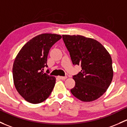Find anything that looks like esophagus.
I'll return each mask as SVG.
<instances>
[{"instance_id": "esophagus-1", "label": "esophagus", "mask_w": 127, "mask_h": 127, "mask_svg": "<svg viewBox=\"0 0 127 127\" xmlns=\"http://www.w3.org/2000/svg\"><path fill=\"white\" fill-rule=\"evenodd\" d=\"M58 77L60 78V79L62 80H66V78H67V77H62V76H58Z\"/></svg>"}]
</instances>
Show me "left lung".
Instances as JSON below:
<instances>
[{
	"label": "left lung",
	"mask_w": 127,
	"mask_h": 127,
	"mask_svg": "<svg viewBox=\"0 0 127 127\" xmlns=\"http://www.w3.org/2000/svg\"><path fill=\"white\" fill-rule=\"evenodd\" d=\"M62 36L73 64L81 67V72L73 77L75 85L70 92L83 102L95 100L106 91L113 80L110 54L93 38L69 34Z\"/></svg>",
	"instance_id": "left-lung-1"
}]
</instances>
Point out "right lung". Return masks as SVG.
<instances>
[{"instance_id": "add662e5", "label": "right lung", "mask_w": 127, "mask_h": 127, "mask_svg": "<svg viewBox=\"0 0 127 127\" xmlns=\"http://www.w3.org/2000/svg\"><path fill=\"white\" fill-rule=\"evenodd\" d=\"M61 36L44 33L34 37L22 47L13 66V77L17 91L26 101L41 103L51 94L56 82L53 76L44 73L50 48Z\"/></svg>"}]
</instances>
